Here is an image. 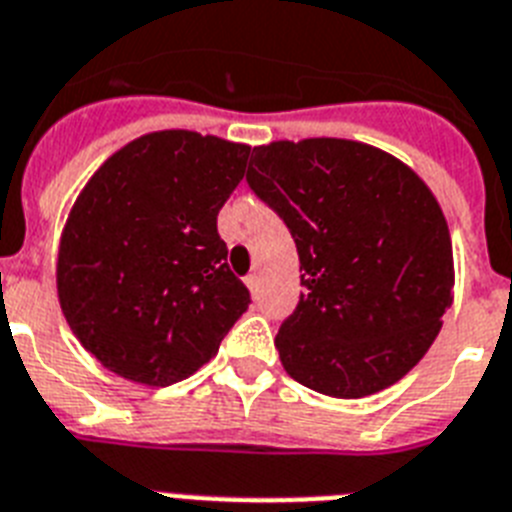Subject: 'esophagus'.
<instances>
[{
  "mask_svg": "<svg viewBox=\"0 0 512 512\" xmlns=\"http://www.w3.org/2000/svg\"><path fill=\"white\" fill-rule=\"evenodd\" d=\"M244 283H247L252 294H257V289H260V278H257V273H252V276L244 278Z\"/></svg>",
  "mask_w": 512,
  "mask_h": 512,
  "instance_id": "obj_1",
  "label": "esophagus"
}]
</instances>
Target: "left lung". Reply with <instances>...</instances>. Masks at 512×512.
Listing matches in <instances>:
<instances>
[{"label":"left lung","mask_w":512,"mask_h":512,"mask_svg":"<svg viewBox=\"0 0 512 512\" xmlns=\"http://www.w3.org/2000/svg\"><path fill=\"white\" fill-rule=\"evenodd\" d=\"M247 184L291 231L302 296L276 336L317 393L364 398L427 354L453 302V244L427 184L398 158L336 137L260 145Z\"/></svg>","instance_id":"left-lung-1"}]
</instances>
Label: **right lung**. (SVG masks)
<instances>
[{"label": "right lung", "mask_w": 512, "mask_h": 512, "mask_svg": "<svg viewBox=\"0 0 512 512\" xmlns=\"http://www.w3.org/2000/svg\"><path fill=\"white\" fill-rule=\"evenodd\" d=\"M249 145L190 130L137 137L90 176L57 260L62 312L85 351L143 385L190 377L247 312L218 210Z\"/></svg>", "instance_id": "obj_1"}]
</instances>
